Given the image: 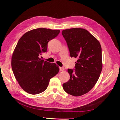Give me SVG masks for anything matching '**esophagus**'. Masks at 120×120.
Returning <instances> with one entry per match:
<instances>
[{"mask_svg": "<svg viewBox=\"0 0 120 120\" xmlns=\"http://www.w3.org/2000/svg\"><path fill=\"white\" fill-rule=\"evenodd\" d=\"M60 71H64V67H60Z\"/></svg>", "mask_w": 120, "mask_h": 120, "instance_id": "34e87169", "label": "esophagus"}]
</instances>
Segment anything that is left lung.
Returning <instances> with one entry per match:
<instances>
[{
  "label": "left lung",
  "mask_w": 120,
  "mask_h": 120,
  "mask_svg": "<svg viewBox=\"0 0 120 120\" xmlns=\"http://www.w3.org/2000/svg\"><path fill=\"white\" fill-rule=\"evenodd\" d=\"M71 57L77 58L75 69H68V81L64 90L75 97L88 93L95 86L102 70L101 48L99 41L85 29L73 28L62 31Z\"/></svg>",
  "instance_id": "left-lung-1"
}]
</instances>
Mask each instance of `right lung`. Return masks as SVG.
Returning a JSON list of instances; mask_svg holds the SVG:
<instances>
[{"label":"right lung","instance_id":"obj_1","mask_svg":"<svg viewBox=\"0 0 120 120\" xmlns=\"http://www.w3.org/2000/svg\"><path fill=\"white\" fill-rule=\"evenodd\" d=\"M60 30L39 28L26 32L20 38L11 58L12 71L25 92L37 95L48 88L50 79L59 71L54 63L40 59L46 52L48 43L59 34Z\"/></svg>","mask_w":120,"mask_h":120}]
</instances>
